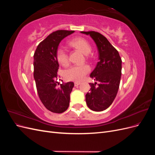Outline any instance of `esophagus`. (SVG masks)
I'll list each match as a JSON object with an SVG mask.
<instances>
[{"label": "esophagus", "instance_id": "34e87169", "mask_svg": "<svg viewBox=\"0 0 155 155\" xmlns=\"http://www.w3.org/2000/svg\"><path fill=\"white\" fill-rule=\"evenodd\" d=\"M81 84V82H79V81H75L74 82V85H75V86H78V85H79Z\"/></svg>", "mask_w": 155, "mask_h": 155}]
</instances>
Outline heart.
Masks as SVG:
<instances>
[{
  "mask_svg": "<svg viewBox=\"0 0 155 155\" xmlns=\"http://www.w3.org/2000/svg\"><path fill=\"white\" fill-rule=\"evenodd\" d=\"M70 44L80 50L82 52L88 54L92 50V46L89 42L82 37H76L70 41ZM56 58L58 62L64 66L68 63V55L67 48L63 46H59L56 51ZM90 71V67L87 64H74L65 71V77L68 79L80 81Z\"/></svg>",
  "mask_w": 155,
  "mask_h": 155,
  "instance_id": "1",
  "label": "heart"
}]
</instances>
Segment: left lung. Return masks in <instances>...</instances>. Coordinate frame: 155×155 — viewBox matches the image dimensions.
Listing matches in <instances>:
<instances>
[{"mask_svg":"<svg viewBox=\"0 0 155 155\" xmlns=\"http://www.w3.org/2000/svg\"><path fill=\"white\" fill-rule=\"evenodd\" d=\"M81 32L90 35L97 45L99 54V61L90 76L98 83H89L91 88L85 96L86 103L90 109L103 111L110 107L118 93L121 75V59L118 51L100 33Z\"/></svg>","mask_w":155,"mask_h":155,"instance_id":"1","label":"left lung"}]
</instances>
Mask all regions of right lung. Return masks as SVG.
Returning a JSON list of instances; mask_svg holds the SVG:
<instances>
[{
    "label": "right lung",
    "mask_w": 155,
    "mask_h": 155,
    "mask_svg": "<svg viewBox=\"0 0 155 155\" xmlns=\"http://www.w3.org/2000/svg\"><path fill=\"white\" fill-rule=\"evenodd\" d=\"M74 32L58 30L51 33L37 46L34 55V77L37 93L44 106L54 113L67 110L74 86L73 82L60 84L58 81L59 63L56 58L60 42Z\"/></svg>",
    "instance_id": "add662e5"
}]
</instances>
